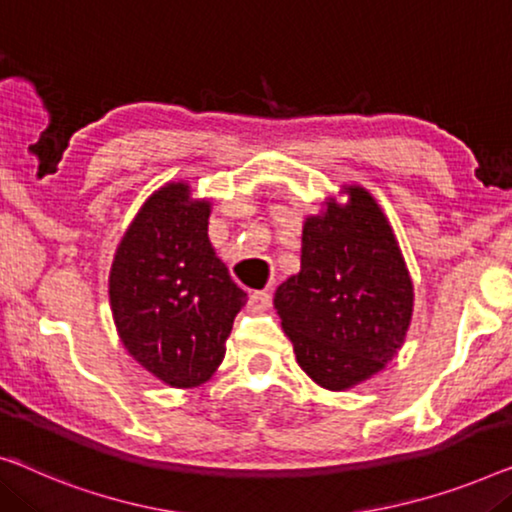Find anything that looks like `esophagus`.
<instances>
[{
	"label": "esophagus",
	"mask_w": 512,
	"mask_h": 512,
	"mask_svg": "<svg viewBox=\"0 0 512 512\" xmlns=\"http://www.w3.org/2000/svg\"><path fill=\"white\" fill-rule=\"evenodd\" d=\"M247 305L251 311H265L272 305V295L268 291H254L249 295Z\"/></svg>",
	"instance_id": "1"
}]
</instances>
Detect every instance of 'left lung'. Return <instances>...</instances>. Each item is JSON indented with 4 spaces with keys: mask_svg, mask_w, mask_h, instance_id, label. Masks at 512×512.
Segmentation results:
<instances>
[{
    "mask_svg": "<svg viewBox=\"0 0 512 512\" xmlns=\"http://www.w3.org/2000/svg\"><path fill=\"white\" fill-rule=\"evenodd\" d=\"M351 203L330 201L302 228V268L274 293V309L298 365L328 390L381 372L402 346L413 284L374 198L348 187Z\"/></svg>",
    "mask_w": 512,
    "mask_h": 512,
    "instance_id": "8db88e82",
    "label": "left lung"
}]
</instances>
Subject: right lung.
<instances>
[{
    "instance_id": "obj_1",
    "label": "right lung",
    "mask_w": 512,
    "mask_h": 512,
    "mask_svg": "<svg viewBox=\"0 0 512 512\" xmlns=\"http://www.w3.org/2000/svg\"><path fill=\"white\" fill-rule=\"evenodd\" d=\"M210 203L187 184H166L143 205L110 268V307L122 344L173 388L217 372L247 293L214 256Z\"/></svg>"
}]
</instances>
